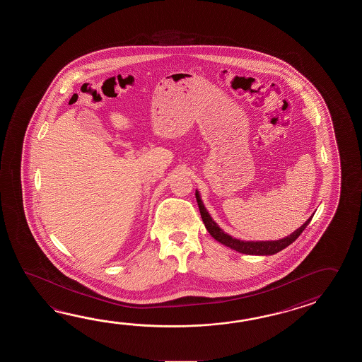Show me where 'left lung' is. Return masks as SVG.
Segmentation results:
<instances>
[{
	"instance_id": "1",
	"label": "left lung",
	"mask_w": 362,
	"mask_h": 362,
	"mask_svg": "<svg viewBox=\"0 0 362 362\" xmlns=\"http://www.w3.org/2000/svg\"><path fill=\"white\" fill-rule=\"evenodd\" d=\"M195 198H197V202H198V207H199L202 220H203L208 233L217 242H220L221 245H223V246L229 247L231 250H235V251H238L240 254L257 255V256H268V255L277 254V252L282 251L284 248L290 246L293 242L296 240V238L304 231V229L308 226V223H310V220L313 217V216H310L307 221L301 225L299 229H296L290 235H287L286 238L277 239V240H242V239L233 238L231 235H229L228 233H225L214 221V218L209 215L207 208L204 207L203 200L200 198V194L198 190L195 192Z\"/></svg>"
}]
</instances>
